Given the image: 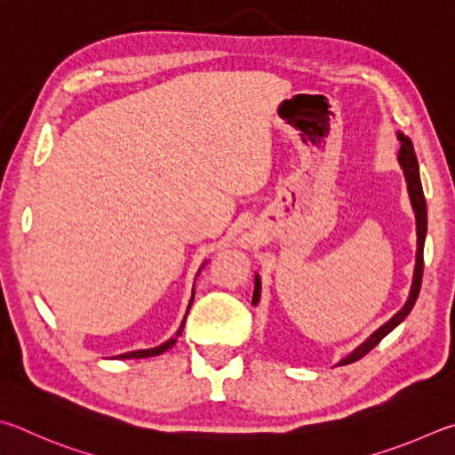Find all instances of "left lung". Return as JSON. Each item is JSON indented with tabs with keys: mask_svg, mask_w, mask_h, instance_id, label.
<instances>
[{
	"mask_svg": "<svg viewBox=\"0 0 455 455\" xmlns=\"http://www.w3.org/2000/svg\"><path fill=\"white\" fill-rule=\"evenodd\" d=\"M397 140L402 141L400 146V154H397V162H400V167L403 170L405 181H408V194H410V202L413 207V213H416V234H418V251H416V267H413V280H411V288H410V296L408 301H405L403 307L397 312L392 320H387L381 328H378L371 336L363 341V344L357 346L352 354H347L344 360H339L338 365H347L354 363L363 357L368 352H371L381 339H384L389 331H394L397 325H400L405 317L410 315V312L416 306V299L419 296V288H421V275H424V243H426V234H427V207H426V197H424V188H421V180H419V165H418V157L416 151H413V146L410 138L400 132L397 133ZM261 298V280L256 274V283H253V298H251V306H258Z\"/></svg>",
	"mask_w": 455,
	"mask_h": 455,
	"instance_id": "8db88e82",
	"label": "left lung"
}]
</instances>
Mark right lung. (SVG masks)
<instances>
[{"label": "right lung", "instance_id": "add662e5", "mask_svg": "<svg viewBox=\"0 0 455 455\" xmlns=\"http://www.w3.org/2000/svg\"><path fill=\"white\" fill-rule=\"evenodd\" d=\"M205 266V264H204ZM202 266V267H204ZM202 267H199V272H202ZM197 272V274H199ZM197 277V275H196ZM191 301H194V291H191V299H189V306H188V312H186V317H188V314H189V307H191ZM186 317H183V322H181V325H180V330L175 331V336L173 338H170L167 341H164L162 346H157V347H149V349H138V352H130V354H122V355H116L117 360H140V357H154V355H159V354H164V352H167V349L170 347H173L175 346V341H178V338L181 336V331H183V323H186Z\"/></svg>", "mask_w": 455, "mask_h": 455}]
</instances>
